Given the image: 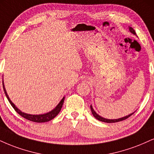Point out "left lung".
I'll return each mask as SVG.
<instances>
[{
    "instance_id": "left-lung-1",
    "label": "left lung",
    "mask_w": 154,
    "mask_h": 154,
    "mask_svg": "<svg viewBox=\"0 0 154 154\" xmlns=\"http://www.w3.org/2000/svg\"><path fill=\"white\" fill-rule=\"evenodd\" d=\"M129 31H131V33L133 34L136 35V31H134V29H133V28L131 27H129ZM90 109H91V111H92V113L93 115V116L95 117L96 119H97L98 120H100V121H102V122H105V123H116V122H119V121H122V120H124L125 119H127L128 118L130 117L131 116H132V115L134 113V112H133V113H131L130 115H128V116H125V117H123V118H118V119H106V118H104L103 117H101V116H100L99 115L96 113V112L95 110H93V108H92V105H90Z\"/></svg>"
}]
</instances>
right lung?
I'll use <instances>...</instances> for the list:
<instances>
[{
	"label": "right lung",
	"instance_id": "obj_1",
	"mask_svg": "<svg viewBox=\"0 0 154 154\" xmlns=\"http://www.w3.org/2000/svg\"><path fill=\"white\" fill-rule=\"evenodd\" d=\"M3 90H4V92L5 94V96H6L7 99L8 100L10 104L11 105V106L14 108V110H16V112H17L20 115V116H21L23 118H26V119H27L29 120H31V121L36 122V123H45V122H48V121H49V120H52L53 118H54L55 117H56L57 115L59 114V112H60L61 109H62V107L63 105V103H64V97L62 98V100L59 102V104L57 105V107H55L54 110L50 111V112H47V113L42 114V115L27 114V113H25V112H21V111L18 108H17V107H16V105H15L14 103H12L11 100H10V98H9V97H8V94H7L6 90H5L4 85H3Z\"/></svg>",
	"mask_w": 154,
	"mask_h": 154
}]
</instances>
